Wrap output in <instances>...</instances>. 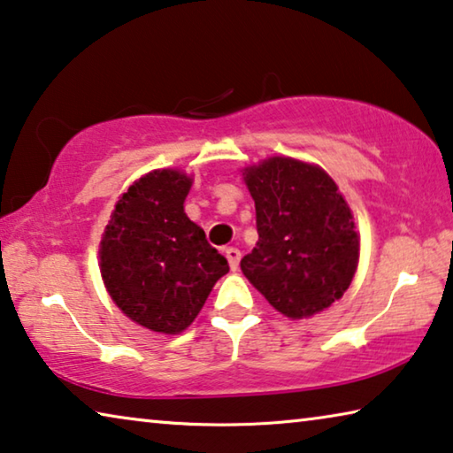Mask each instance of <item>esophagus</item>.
Here are the masks:
<instances>
[{
  "label": "esophagus",
  "instance_id": "obj_1",
  "mask_svg": "<svg viewBox=\"0 0 453 453\" xmlns=\"http://www.w3.org/2000/svg\"><path fill=\"white\" fill-rule=\"evenodd\" d=\"M225 255H226L228 265H231V269H233V271L239 269V263H241V250L236 249V247H226V249H225Z\"/></svg>",
  "mask_w": 453,
  "mask_h": 453
}]
</instances>
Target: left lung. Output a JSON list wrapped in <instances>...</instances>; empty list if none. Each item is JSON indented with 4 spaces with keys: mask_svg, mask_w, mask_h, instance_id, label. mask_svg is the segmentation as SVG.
<instances>
[{
    "mask_svg": "<svg viewBox=\"0 0 453 453\" xmlns=\"http://www.w3.org/2000/svg\"><path fill=\"white\" fill-rule=\"evenodd\" d=\"M255 200L257 247L241 259L247 280L288 318H310L342 297L358 265L352 212L318 165L269 157L245 170Z\"/></svg>",
    "mask_w": 453,
    "mask_h": 453,
    "instance_id": "1",
    "label": "left lung"
}]
</instances>
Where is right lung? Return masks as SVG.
Instances as JSON below:
<instances>
[{"label":"right lung","mask_w":453,"mask_h":453,"mask_svg":"<svg viewBox=\"0 0 453 453\" xmlns=\"http://www.w3.org/2000/svg\"><path fill=\"white\" fill-rule=\"evenodd\" d=\"M192 180L176 170L139 178L117 203L101 241V275L125 316L178 334L194 322L228 263L186 217Z\"/></svg>","instance_id":"obj_1"}]
</instances>
